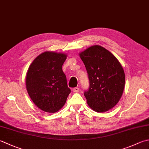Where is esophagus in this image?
Returning <instances> with one entry per match:
<instances>
[{"instance_id": "esophagus-1", "label": "esophagus", "mask_w": 149, "mask_h": 149, "mask_svg": "<svg viewBox=\"0 0 149 149\" xmlns=\"http://www.w3.org/2000/svg\"><path fill=\"white\" fill-rule=\"evenodd\" d=\"M79 91V88H78V87H75V88H73V92H75V93H77Z\"/></svg>"}]
</instances>
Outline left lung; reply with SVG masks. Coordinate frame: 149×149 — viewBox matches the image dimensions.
I'll return each mask as SVG.
<instances>
[{"label":"left lung","mask_w":149,"mask_h":149,"mask_svg":"<svg viewBox=\"0 0 149 149\" xmlns=\"http://www.w3.org/2000/svg\"><path fill=\"white\" fill-rule=\"evenodd\" d=\"M90 81L84 92L88 105L97 112H104L116 105L123 94L125 75L121 63L111 52L94 45L79 53Z\"/></svg>","instance_id":"8db88e82"}]
</instances>
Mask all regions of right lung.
I'll return each mask as SVG.
<instances>
[{
	"instance_id": "1",
	"label": "right lung",
	"mask_w": 149,
	"mask_h": 149,
	"mask_svg": "<svg viewBox=\"0 0 149 149\" xmlns=\"http://www.w3.org/2000/svg\"><path fill=\"white\" fill-rule=\"evenodd\" d=\"M66 58L65 54L45 52L29 66L26 76V89L32 101L44 112L59 111L71 92L62 69Z\"/></svg>"
}]
</instances>
